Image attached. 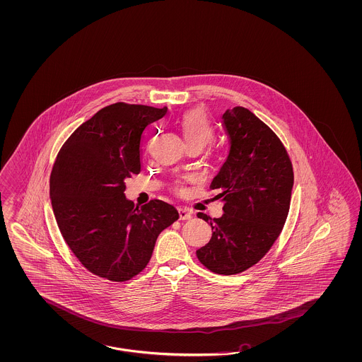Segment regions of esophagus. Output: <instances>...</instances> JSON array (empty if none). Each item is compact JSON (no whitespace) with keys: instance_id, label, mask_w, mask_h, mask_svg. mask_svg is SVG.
Listing matches in <instances>:
<instances>
[{"instance_id":"1","label":"esophagus","mask_w":362,"mask_h":362,"mask_svg":"<svg viewBox=\"0 0 362 362\" xmlns=\"http://www.w3.org/2000/svg\"><path fill=\"white\" fill-rule=\"evenodd\" d=\"M179 220H189L192 219V214L189 211L185 209H179Z\"/></svg>"}]
</instances>
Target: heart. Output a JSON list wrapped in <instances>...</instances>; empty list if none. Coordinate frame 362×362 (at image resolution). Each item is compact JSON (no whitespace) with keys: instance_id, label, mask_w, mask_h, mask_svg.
Masks as SVG:
<instances>
[{"instance_id":"obj_1","label":"heart","mask_w":362,"mask_h":362,"mask_svg":"<svg viewBox=\"0 0 362 362\" xmlns=\"http://www.w3.org/2000/svg\"><path fill=\"white\" fill-rule=\"evenodd\" d=\"M179 127L188 147H197L200 150L214 138L212 124L206 112L202 110L187 111L179 119Z\"/></svg>"}]
</instances>
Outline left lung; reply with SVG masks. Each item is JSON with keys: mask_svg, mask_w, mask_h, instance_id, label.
<instances>
[{"mask_svg": "<svg viewBox=\"0 0 362 362\" xmlns=\"http://www.w3.org/2000/svg\"><path fill=\"white\" fill-rule=\"evenodd\" d=\"M230 153L211 189L224 215L209 221L211 240L197 250L211 272L238 274L259 263L280 236L291 207L293 167L280 138L245 107L223 114Z\"/></svg>", "mask_w": 362, "mask_h": 362, "instance_id": "8db88e82", "label": "left lung"}]
</instances>
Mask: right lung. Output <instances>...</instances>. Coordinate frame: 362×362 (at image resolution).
<instances>
[{"label": "right lung", "instance_id": "1", "mask_svg": "<svg viewBox=\"0 0 362 362\" xmlns=\"http://www.w3.org/2000/svg\"><path fill=\"white\" fill-rule=\"evenodd\" d=\"M165 114L112 103L83 122L55 158L50 199L58 228L79 263L110 281L141 274L159 233L179 219L159 199L138 209L124 197V180L141 173L143 132Z\"/></svg>", "mask_w": 362, "mask_h": 362}]
</instances>
